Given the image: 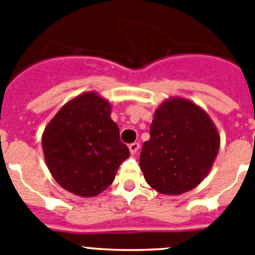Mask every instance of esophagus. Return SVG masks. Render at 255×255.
<instances>
[{"label":"esophagus","mask_w":255,"mask_h":255,"mask_svg":"<svg viewBox=\"0 0 255 255\" xmlns=\"http://www.w3.org/2000/svg\"><path fill=\"white\" fill-rule=\"evenodd\" d=\"M139 148H140V144H139L138 141H134V143H131L129 145V149H130V153H131V154H135V153L138 152Z\"/></svg>","instance_id":"1"}]
</instances>
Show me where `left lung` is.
I'll return each instance as SVG.
<instances>
[{"mask_svg": "<svg viewBox=\"0 0 255 255\" xmlns=\"http://www.w3.org/2000/svg\"><path fill=\"white\" fill-rule=\"evenodd\" d=\"M149 134L139 164L154 190L179 195L203 181L217 157L220 136L202 108L182 98L166 101L155 110Z\"/></svg>", "mask_w": 255, "mask_h": 255, "instance_id": "left-lung-1", "label": "left lung"}]
</instances>
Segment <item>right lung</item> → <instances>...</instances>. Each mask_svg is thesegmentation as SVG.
Returning a JSON list of instances; mask_svg holds the SVG:
<instances>
[{"mask_svg":"<svg viewBox=\"0 0 255 255\" xmlns=\"http://www.w3.org/2000/svg\"><path fill=\"white\" fill-rule=\"evenodd\" d=\"M110 115V103L88 92L67 102L44 129L47 166L56 181L73 194L102 193L130 155Z\"/></svg>","mask_w":255,"mask_h":255,"instance_id":"right-lung-1","label":"right lung"}]
</instances>
